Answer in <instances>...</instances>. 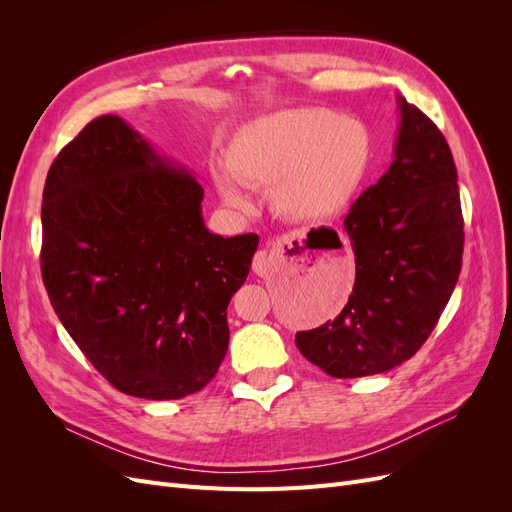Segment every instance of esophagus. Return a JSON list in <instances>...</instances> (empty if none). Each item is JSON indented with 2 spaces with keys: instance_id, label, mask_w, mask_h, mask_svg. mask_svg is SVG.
Segmentation results:
<instances>
[{
  "instance_id": "1",
  "label": "esophagus",
  "mask_w": 512,
  "mask_h": 512,
  "mask_svg": "<svg viewBox=\"0 0 512 512\" xmlns=\"http://www.w3.org/2000/svg\"><path fill=\"white\" fill-rule=\"evenodd\" d=\"M288 241H290V237H280V239H275L269 247H265V250L256 252L254 262H252L254 273L260 275V277H265L277 265V262H280L282 252H284V245Z\"/></svg>"
}]
</instances>
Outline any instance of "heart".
<instances>
[{
  "label": "heart",
  "instance_id": "heart-1",
  "mask_svg": "<svg viewBox=\"0 0 512 512\" xmlns=\"http://www.w3.org/2000/svg\"><path fill=\"white\" fill-rule=\"evenodd\" d=\"M376 158L367 123L331 108H286L262 115L232 134L226 170L213 185L230 209L252 207L248 188L271 185V203L297 222L333 220L346 213L371 173Z\"/></svg>",
  "mask_w": 512,
  "mask_h": 512
}]
</instances>
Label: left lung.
<instances>
[{
    "instance_id": "1",
    "label": "left lung",
    "mask_w": 512,
    "mask_h": 512,
    "mask_svg": "<svg viewBox=\"0 0 512 512\" xmlns=\"http://www.w3.org/2000/svg\"><path fill=\"white\" fill-rule=\"evenodd\" d=\"M393 162L344 220L356 262L346 307L297 333L309 363L333 378L389 371L425 344L461 271L463 218L451 147L427 115L397 96Z\"/></svg>"
}]
</instances>
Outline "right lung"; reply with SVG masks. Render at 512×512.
Masks as SVG:
<instances>
[{"label": "right lung", "instance_id": "obj_1", "mask_svg": "<svg viewBox=\"0 0 512 512\" xmlns=\"http://www.w3.org/2000/svg\"><path fill=\"white\" fill-rule=\"evenodd\" d=\"M203 188L117 115L61 149L42 194V280L70 337L115 389L181 399L218 374L226 309L258 235H213Z\"/></svg>", "mask_w": 512, "mask_h": 512}]
</instances>
